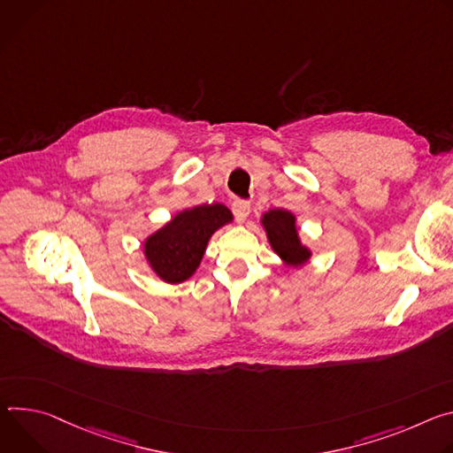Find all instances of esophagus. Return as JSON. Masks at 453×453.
Masks as SVG:
<instances>
[{
  "label": "esophagus",
  "mask_w": 453,
  "mask_h": 453,
  "mask_svg": "<svg viewBox=\"0 0 453 453\" xmlns=\"http://www.w3.org/2000/svg\"><path fill=\"white\" fill-rule=\"evenodd\" d=\"M232 211H234V216L237 218V221H244L250 214V203L246 199H234Z\"/></svg>",
  "instance_id": "1"
}]
</instances>
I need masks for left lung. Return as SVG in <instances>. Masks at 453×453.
Wrapping results in <instances>:
<instances>
[{
  "label": "left lung",
  "instance_id": "obj_1",
  "mask_svg": "<svg viewBox=\"0 0 453 453\" xmlns=\"http://www.w3.org/2000/svg\"><path fill=\"white\" fill-rule=\"evenodd\" d=\"M263 225L268 232V239L275 252L289 265H300L310 259V250L298 241L295 218L288 211L273 209L265 214Z\"/></svg>",
  "mask_w": 453,
  "mask_h": 453
}]
</instances>
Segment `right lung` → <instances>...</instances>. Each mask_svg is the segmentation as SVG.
I'll use <instances>...</instances> for the list:
<instances>
[{"mask_svg":"<svg viewBox=\"0 0 453 453\" xmlns=\"http://www.w3.org/2000/svg\"><path fill=\"white\" fill-rule=\"evenodd\" d=\"M232 219L225 205H199L178 214L145 241V256L165 282L187 280L203 257L209 237Z\"/></svg>","mask_w":453,"mask_h":453,"instance_id":"obj_1","label":"right lung"}]
</instances>
